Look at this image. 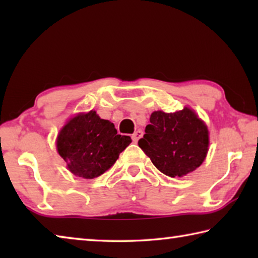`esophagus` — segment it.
I'll return each mask as SVG.
<instances>
[{"mask_svg":"<svg viewBox=\"0 0 258 258\" xmlns=\"http://www.w3.org/2000/svg\"><path fill=\"white\" fill-rule=\"evenodd\" d=\"M142 135H143V132H142V131H140V130H138L137 132H134V133L132 134V140H133V142H138L139 140L142 138Z\"/></svg>","mask_w":258,"mask_h":258,"instance_id":"1","label":"esophagus"}]
</instances>
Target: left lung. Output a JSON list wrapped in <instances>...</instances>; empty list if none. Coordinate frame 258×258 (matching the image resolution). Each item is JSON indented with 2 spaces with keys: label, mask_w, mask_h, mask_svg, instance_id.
<instances>
[{
  "label": "left lung",
  "mask_w": 258,
  "mask_h": 258,
  "mask_svg": "<svg viewBox=\"0 0 258 258\" xmlns=\"http://www.w3.org/2000/svg\"><path fill=\"white\" fill-rule=\"evenodd\" d=\"M208 143L207 126L185 107L175 112H152L138 145L161 173L181 177L203 164Z\"/></svg>",
  "instance_id": "1"
}]
</instances>
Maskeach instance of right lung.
I'll list each match as a JSON object with an SVG mask.
<instances>
[{"label":"right lung","instance_id":"1","mask_svg":"<svg viewBox=\"0 0 258 258\" xmlns=\"http://www.w3.org/2000/svg\"><path fill=\"white\" fill-rule=\"evenodd\" d=\"M131 142L127 135L117 134L111 121L101 119L91 110L73 117L63 126L56 149L73 174L94 178L110 168Z\"/></svg>","mask_w":258,"mask_h":258}]
</instances>
